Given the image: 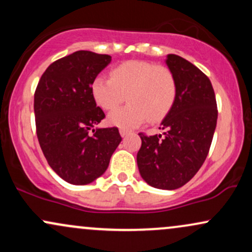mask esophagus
<instances>
[{
	"label": "esophagus",
	"mask_w": 252,
	"mask_h": 252,
	"mask_svg": "<svg viewBox=\"0 0 252 252\" xmlns=\"http://www.w3.org/2000/svg\"><path fill=\"white\" fill-rule=\"evenodd\" d=\"M120 134H121V136H122V137H126V136L129 134V130H126V129H120Z\"/></svg>",
	"instance_id": "34e87169"
}]
</instances>
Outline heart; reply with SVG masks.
<instances>
[{"mask_svg":"<svg viewBox=\"0 0 252 252\" xmlns=\"http://www.w3.org/2000/svg\"><path fill=\"white\" fill-rule=\"evenodd\" d=\"M178 86L167 67L142 60L123 63L110 72V78L97 76L91 84L94 100L103 110L117 108L124 99L128 105L110 112L108 122L122 129L146 122H158L175 102Z\"/></svg>","mask_w":252,"mask_h":252,"instance_id":"obj_1","label":"heart"}]
</instances>
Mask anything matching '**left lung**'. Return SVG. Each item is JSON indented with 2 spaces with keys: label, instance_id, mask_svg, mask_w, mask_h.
I'll list each match as a JSON object with an SVG mask.
<instances>
[{
  "label": "left lung",
  "instance_id": "1",
  "mask_svg": "<svg viewBox=\"0 0 252 252\" xmlns=\"http://www.w3.org/2000/svg\"><path fill=\"white\" fill-rule=\"evenodd\" d=\"M175 78V102L161 122L162 135H140V174L158 189H176L196 174L206 158L215 134L218 111L210 79L184 58L164 60Z\"/></svg>",
  "mask_w": 252,
  "mask_h": 252
}]
</instances>
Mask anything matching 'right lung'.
<instances>
[{"instance_id": "1", "label": "right lung", "mask_w": 252, "mask_h": 252, "mask_svg": "<svg viewBox=\"0 0 252 252\" xmlns=\"http://www.w3.org/2000/svg\"><path fill=\"white\" fill-rule=\"evenodd\" d=\"M111 57L77 51L51 63L34 94L36 135L51 168L72 185H88L108 169L122 141L117 128H96L105 117L91 84Z\"/></svg>"}]
</instances>
